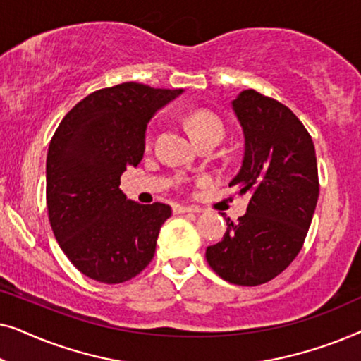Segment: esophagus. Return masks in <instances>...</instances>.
<instances>
[{
    "label": "esophagus",
    "mask_w": 361,
    "mask_h": 361,
    "mask_svg": "<svg viewBox=\"0 0 361 361\" xmlns=\"http://www.w3.org/2000/svg\"><path fill=\"white\" fill-rule=\"evenodd\" d=\"M176 214H199V207H185V205H176L174 207Z\"/></svg>",
    "instance_id": "34e87169"
}]
</instances>
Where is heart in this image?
Instances as JSON below:
<instances>
[{
  "mask_svg": "<svg viewBox=\"0 0 361 361\" xmlns=\"http://www.w3.org/2000/svg\"><path fill=\"white\" fill-rule=\"evenodd\" d=\"M185 123L192 137H194L195 141L212 135L221 136V133H224V125H221V121L214 115V113H209V111L200 110V111L190 113V115L187 116Z\"/></svg>",
  "mask_w": 361,
  "mask_h": 361,
  "instance_id": "1",
  "label": "heart"
}]
</instances>
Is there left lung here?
<instances>
[{"label": "left lung", "mask_w": 361, "mask_h": 361, "mask_svg": "<svg viewBox=\"0 0 361 361\" xmlns=\"http://www.w3.org/2000/svg\"><path fill=\"white\" fill-rule=\"evenodd\" d=\"M231 110L245 152L230 185L251 200L238 221L225 219L224 238L205 258L221 279L258 286L283 273L302 248L319 199L317 159L312 137L283 103L250 88Z\"/></svg>", "instance_id": "left-lung-1"}]
</instances>
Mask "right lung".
Instances as JSON below:
<instances>
[{
  "instance_id": "right-lung-1",
  "label": "right lung",
  "mask_w": 361,
  "mask_h": 361,
  "mask_svg": "<svg viewBox=\"0 0 361 361\" xmlns=\"http://www.w3.org/2000/svg\"><path fill=\"white\" fill-rule=\"evenodd\" d=\"M184 93L126 82L102 88L63 116L47 151V212L71 263L105 284L135 278L149 264L172 210L126 199L120 177L136 167L147 123Z\"/></svg>"
}]
</instances>
